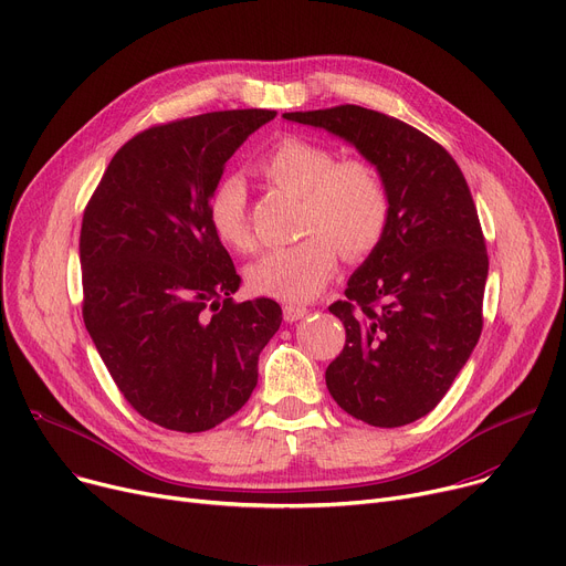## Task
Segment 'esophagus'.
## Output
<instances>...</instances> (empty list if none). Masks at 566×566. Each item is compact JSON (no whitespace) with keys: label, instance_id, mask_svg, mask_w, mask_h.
<instances>
[{"label":"esophagus","instance_id":"obj_1","mask_svg":"<svg viewBox=\"0 0 566 566\" xmlns=\"http://www.w3.org/2000/svg\"><path fill=\"white\" fill-rule=\"evenodd\" d=\"M307 314H310V310L303 307V305H284V321L286 323H295L300 318H305Z\"/></svg>","mask_w":566,"mask_h":566}]
</instances>
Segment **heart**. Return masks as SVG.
Returning a JSON list of instances; mask_svg holds the SVG:
<instances>
[{
	"instance_id": "1",
	"label": "heart",
	"mask_w": 566,
	"mask_h": 566,
	"mask_svg": "<svg viewBox=\"0 0 566 566\" xmlns=\"http://www.w3.org/2000/svg\"><path fill=\"white\" fill-rule=\"evenodd\" d=\"M256 175L300 198L297 230L303 241L263 252L248 269V284L286 303L312 300L332 277L338 250L366 259L387 234L391 198L382 175L364 159H342L329 147L303 138H277L254 166ZM216 239L234 252H250L254 234L241 179L220 181L209 198Z\"/></svg>"
}]
</instances>
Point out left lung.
Instances as JSON below:
<instances>
[{
  "label": "left lung",
  "instance_id": "obj_1",
  "mask_svg": "<svg viewBox=\"0 0 566 566\" xmlns=\"http://www.w3.org/2000/svg\"><path fill=\"white\" fill-rule=\"evenodd\" d=\"M284 118L348 140L387 184V234L346 300L329 305L346 346L325 382L368 426L413 423L455 382L482 332L489 259L469 184L437 140L380 111L342 104Z\"/></svg>",
  "mask_w": 566,
  "mask_h": 566
}]
</instances>
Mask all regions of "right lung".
I'll list each match as a JSON object with an SVG mask.
<instances>
[{
  "mask_svg": "<svg viewBox=\"0 0 566 566\" xmlns=\"http://www.w3.org/2000/svg\"><path fill=\"white\" fill-rule=\"evenodd\" d=\"M275 116L237 108L149 127L86 205V329L125 400L166 430L205 432L237 413L280 329L275 300L234 303L241 277L207 216L224 164Z\"/></svg>",
  "mask_w": 566,
  "mask_h": 566,
  "instance_id": "1",
  "label": "right lung"
}]
</instances>
